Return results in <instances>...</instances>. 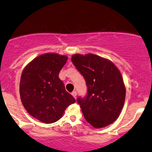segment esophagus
Here are the masks:
<instances>
[{"label":"esophagus","mask_w":152,"mask_h":152,"mask_svg":"<svg viewBox=\"0 0 152 152\" xmlns=\"http://www.w3.org/2000/svg\"><path fill=\"white\" fill-rule=\"evenodd\" d=\"M72 96L74 97L75 99H76V96H77V94H76V91H73L72 92Z\"/></svg>","instance_id":"1"}]
</instances>
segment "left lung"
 I'll return each mask as SVG.
<instances>
[{
    "instance_id": "obj_1",
    "label": "left lung",
    "mask_w": 152,
    "mask_h": 152,
    "mask_svg": "<svg viewBox=\"0 0 152 152\" xmlns=\"http://www.w3.org/2000/svg\"><path fill=\"white\" fill-rule=\"evenodd\" d=\"M74 65L86 80V98L77 99L85 119L94 128L111 124L124 104L126 87L121 72L109 59L93 53L71 56Z\"/></svg>"
}]
</instances>
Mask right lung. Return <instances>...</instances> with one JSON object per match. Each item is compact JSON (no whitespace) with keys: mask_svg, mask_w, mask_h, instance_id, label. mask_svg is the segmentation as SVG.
Returning <instances> with one entry per match:
<instances>
[{"mask_svg":"<svg viewBox=\"0 0 152 152\" xmlns=\"http://www.w3.org/2000/svg\"><path fill=\"white\" fill-rule=\"evenodd\" d=\"M67 60V56L56 53L41 54L22 71L20 100L28 113L43 123L57 121L66 108L76 102L58 76Z\"/></svg>","mask_w":152,"mask_h":152,"instance_id":"1","label":"right lung"}]
</instances>
